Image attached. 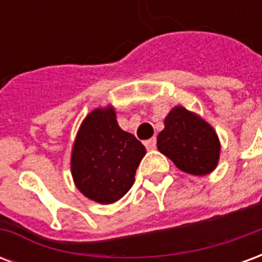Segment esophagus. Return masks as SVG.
Instances as JSON below:
<instances>
[{"label": "esophagus", "instance_id": "34e87169", "mask_svg": "<svg viewBox=\"0 0 262 262\" xmlns=\"http://www.w3.org/2000/svg\"><path fill=\"white\" fill-rule=\"evenodd\" d=\"M144 146H146V148L147 150H154L156 148V139H148V140H146L144 142Z\"/></svg>", "mask_w": 262, "mask_h": 262}]
</instances>
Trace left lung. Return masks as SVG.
I'll use <instances>...</instances> for the list:
<instances>
[{
	"instance_id": "left-lung-1",
	"label": "left lung",
	"mask_w": 262,
	"mask_h": 262,
	"mask_svg": "<svg viewBox=\"0 0 262 262\" xmlns=\"http://www.w3.org/2000/svg\"><path fill=\"white\" fill-rule=\"evenodd\" d=\"M157 148L187 174L208 176L217 167L220 140L206 120L181 105L171 109L164 129L157 136Z\"/></svg>"
}]
</instances>
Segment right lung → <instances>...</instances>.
Instances as JSON below:
<instances>
[{"mask_svg": "<svg viewBox=\"0 0 262 262\" xmlns=\"http://www.w3.org/2000/svg\"><path fill=\"white\" fill-rule=\"evenodd\" d=\"M144 154L142 143L120 129L112 105L95 108L82 120L73 144V181L94 202L114 203L132 188Z\"/></svg>", "mask_w": 262, "mask_h": 262, "instance_id": "obj_1", "label": "right lung"}]
</instances>
